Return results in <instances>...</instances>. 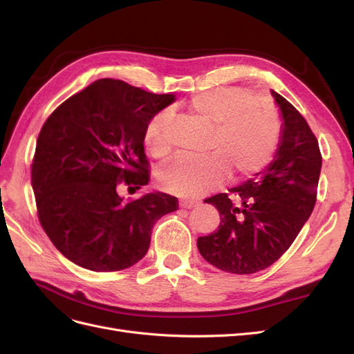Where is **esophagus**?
I'll return each mask as SVG.
<instances>
[{
  "label": "esophagus",
  "instance_id": "34e87169",
  "mask_svg": "<svg viewBox=\"0 0 354 354\" xmlns=\"http://www.w3.org/2000/svg\"><path fill=\"white\" fill-rule=\"evenodd\" d=\"M195 203H196L195 201L181 199V201H180V207H181V208H187V209H189V208H192V207H195Z\"/></svg>",
  "mask_w": 354,
  "mask_h": 354
}]
</instances>
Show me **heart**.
Instances as JSON below:
<instances>
[{"label": "heart", "mask_w": 354, "mask_h": 354, "mask_svg": "<svg viewBox=\"0 0 354 354\" xmlns=\"http://www.w3.org/2000/svg\"><path fill=\"white\" fill-rule=\"evenodd\" d=\"M189 113L211 127L203 156H178L159 171L164 190L199 196L218 187L229 177H250L264 169L274 156L281 138V120L274 106L250 99L241 88H212L190 97ZM168 112L156 113L145 130V146L153 156L169 152L165 137Z\"/></svg>", "instance_id": "b5f03b06"}]
</instances>
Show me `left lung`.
<instances>
[{
    "label": "left lung",
    "instance_id": "1",
    "mask_svg": "<svg viewBox=\"0 0 354 354\" xmlns=\"http://www.w3.org/2000/svg\"><path fill=\"white\" fill-rule=\"evenodd\" d=\"M282 118L281 138L272 162L227 194L208 198L220 212V226L198 238L209 264L236 274L267 269L291 246L312 214L322 168L319 143L307 121L272 90Z\"/></svg>",
    "mask_w": 354,
    "mask_h": 354
}]
</instances>
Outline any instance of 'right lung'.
Masks as SVG:
<instances>
[{
	"label": "right lung",
	"instance_id": "1",
	"mask_svg": "<svg viewBox=\"0 0 354 354\" xmlns=\"http://www.w3.org/2000/svg\"><path fill=\"white\" fill-rule=\"evenodd\" d=\"M176 100L104 78L72 95L42 125L30 169L38 218L53 245L93 272L124 270L142 260L155 223L177 198L147 192L125 202L120 185L149 183L145 130Z\"/></svg>",
	"mask_w": 354,
	"mask_h": 354
}]
</instances>
